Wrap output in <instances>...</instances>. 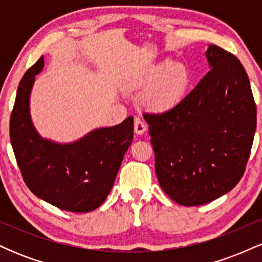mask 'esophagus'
<instances>
[{"label":"esophagus","mask_w":262,"mask_h":262,"mask_svg":"<svg viewBox=\"0 0 262 262\" xmlns=\"http://www.w3.org/2000/svg\"><path fill=\"white\" fill-rule=\"evenodd\" d=\"M145 130H146V124H145V123H144L139 118L135 119V121H134V132H135V133L141 135V134L145 133Z\"/></svg>","instance_id":"1"}]
</instances>
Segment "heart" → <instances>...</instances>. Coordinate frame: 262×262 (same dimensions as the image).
<instances>
[{"instance_id": "1", "label": "heart", "mask_w": 262, "mask_h": 262, "mask_svg": "<svg viewBox=\"0 0 262 262\" xmlns=\"http://www.w3.org/2000/svg\"><path fill=\"white\" fill-rule=\"evenodd\" d=\"M191 83V73L181 62L165 61L154 65L132 80L135 87L145 86L144 106L156 112L170 111L181 103Z\"/></svg>"}]
</instances>
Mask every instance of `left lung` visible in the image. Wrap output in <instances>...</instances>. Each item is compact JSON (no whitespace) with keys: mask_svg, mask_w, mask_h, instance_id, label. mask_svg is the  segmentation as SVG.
<instances>
[{"mask_svg":"<svg viewBox=\"0 0 262 262\" xmlns=\"http://www.w3.org/2000/svg\"><path fill=\"white\" fill-rule=\"evenodd\" d=\"M210 71L179 106L143 114L165 193L182 206H202L233 189L245 172L256 104L244 66L217 45L206 52Z\"/></svg>","mask_w":262,"mask_h":262,"instance_id":"1","label":"left lung"}]
</instances>
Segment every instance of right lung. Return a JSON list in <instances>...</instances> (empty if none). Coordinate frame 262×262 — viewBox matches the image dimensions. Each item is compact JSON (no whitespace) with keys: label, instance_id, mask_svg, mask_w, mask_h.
<instances>
[{"label":"right lung","instance_id":"right-lung-1","mask_svg":"<svg viewBox=\"0 0 262 262\" xmlns=\"http://www.w3.org/2000/svg\"><path fill=\"white\" fill-rule=\"evenodd\" d=\"M40 59L27 70L17 90L10 121L12 148L20 173L35 196L62 210L86 213L98 208L113 187L123 156L130 146L134 119L90 132L69 144L54 143L35 130L29 97Z\"/></svg>","mask_w":262,"mask_h":262}]
</instances>
